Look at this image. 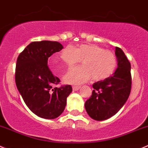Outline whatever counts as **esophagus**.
<instances>
[{
	"instance_id": "34e87169",
	"label": "esophagus",
	"mask_w": 148,
	"mask_h": 148,
	"mask_svg": "<svg viewBox=\"0 0 148 148\" xmlns=\"http://www.w3.org/2000/svg\"><path fill=\"white\" fill-rule=\"evenodd\" d=\"M80 88H81V86H73V89L74 90V91H77V90L79 89Z\"/></svg>"
}]
</instances>
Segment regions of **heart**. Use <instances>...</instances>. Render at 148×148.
<instances>
[{
  "mask_svg": "<svg viewBox=\"0 0 148 148\" xmlns=\"http://www.w3.org/2000/svg\"><path fill=\"white\" fill-rule=\"evenodd\" d=\"M60 59L69 70L82 60L84 65L73 69L64 76V82L70 84H83L91 78L94 81L106 80L115 73L118 65L113 52L96 44H81L75 48L67 46L62 51ZM51 62L54 64L55 59Z\"/></svg>",
  "mask_w": 148,
  "mask_h": 148,
  "instance_id": "obj_1",
  "label": "heart"
}]
</instances>
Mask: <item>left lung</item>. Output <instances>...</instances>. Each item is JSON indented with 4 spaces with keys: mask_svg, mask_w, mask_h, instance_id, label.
Instances as JSON below:
<instances>
[{
    "mask_svg": "<svg viewBox=\"0 0 148 148\" xmlns=\"http://www.w3.org/2000/svg\"><path fill=\"white\" fill-rule=\"evenodd\" d=\"M115 55L119 67L114 75L94 83L92 94L85 102L87 113L96 121L106 120L117 113L130 94L131 64L120 48H115Z\"/></svg>",
    "mask_w": 148,
    "mask_h": 148,
    "instance_id": "8db88e82",
    "label": "left lung"
}]
</instances>
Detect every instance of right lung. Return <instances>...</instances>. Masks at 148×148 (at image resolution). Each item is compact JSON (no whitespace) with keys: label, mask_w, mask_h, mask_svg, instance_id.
I'll return each instance as SVG.
<instances>
[{"label":"right lung","mask_w":148,"mask_h":148,"mask_svg":"<svg viewBox=\"0 0 148 148\" xmlns=\"http://www.w3.org/2000/svg\"><path fill=\"white\" fill-rule=\"evenodd\" d=\"M63 49L57 41H34L18 56L15 82L24 102L33 113L43 119H54L64 111L70 85L54 87L60 83L48 66L49 57Z\"/></svg>","instance_id":"right-lung-1"}]
</instances>
